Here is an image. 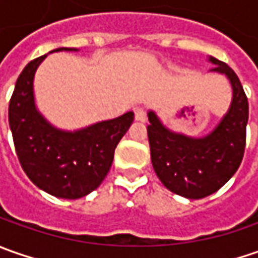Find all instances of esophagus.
Segmentation results:
<instances>
[{"label":"esophagus","mask_w":258,"mask_h":258,"mask_svg":"<svg viewBox=\"0 0 258 258\" xmlns=\"http://www.w3.org/2000/svg\"><path fill=\"white\" fill-rule=\"evenodd\" d=\"M135 119L139 120V122H145L148 119V114H146V110L144 107H136L135 109Z\"/></svg>","instance_id":"obj_1"}]
</instances>
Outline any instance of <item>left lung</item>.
Wrapping results in <instances>:
<instances>
[{"label":"left lung","instance_id":"1","mask_svg":"<svg viewBox=\"0 0 258 258\" xmlns=\"http://www.w3.org/2000/svg\"><path fill=\"white\" fill-rule=\"evenodd\" d=\"M213 72L224 73L233 85V103L221 123L204 139H192L165 129L149 112L148 139L158 178L172 192L200 200L217 192L241 164L248 122V100L241 82L224 61L210 58Z\"/></svg>","mask_w":258,"mask_h":258}]
</instances>
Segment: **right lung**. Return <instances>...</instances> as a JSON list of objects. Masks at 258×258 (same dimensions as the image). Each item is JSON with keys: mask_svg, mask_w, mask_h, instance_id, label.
I'll return each mask as SVG.
<instances>
[{"mask_svg": "<svg viewBox=\"0 0 258 258\" xmlns=\"http://www.w3.org/2000/svg\"><path fill=\"white\" fill-rule=\"evenodd\" d=\"M45 55L31 60L18 76L10 99L8 122L18 161L30 181L54 197L76 200L102 183L116 146L134 122V113L75 134L54 129L37 112L33 97L34 73Z\"/></svg>", "mask_w": 258, "mask_h": 258, "instance_id": "1", "label": "right lung"}]
</instances>
